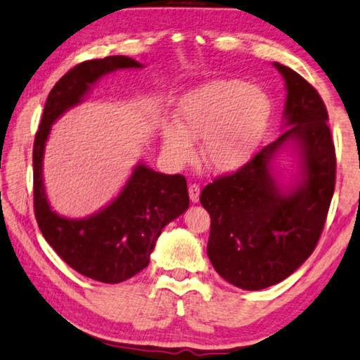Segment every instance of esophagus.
I'll use <instances>...</instances> for the list:
<instances>
[{"label":"esophagus","instance_id":"esophagus-1","mask_svg":"<svg viewBox=\"0 0 360 360\" xmlns=\"http://www.w3.org/2000/svg\"><path fill=\"white\" fill-rule=\"evenodd\" d=\"M189 197L192 203H198V198H200V186L189 184Z\"/></svg>","mask_w":360,"mask_h":360}]
</instances>
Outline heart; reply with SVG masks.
<instances>
[{"mask_svg": "<svg viewBox=\"0 0 360 360\" xmlns=\"http://www.w3.org/2000/svg\"><path fill=\"white\" fill-rule=\"evenodd\" d=\"M272 117L264 89L247 82L218 78L192 89L181 101L178 124L163 131V147L178 163L193 157V139H202V158L216 173H233L259 150Z\"/></svg>", "mask_w": 360, "mask_h": 360, "instance_id": "obj_1", "label": "heart"}]
</instances>
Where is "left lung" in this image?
<instances>
[{
  "instance_id": "left-lung-1",
  "label": "left lung",
  "mask_w": 360,
  "mask_h": 360,
  "mask_svg": "<svg viewBox=\"0 0 360 360\" xmlns=\"http://www.w3.org/2000/svg\"><path fill=\"white\" fill-rule=\"evenodd\" d=\"M274 67L287 88V129L200 195L211 218L208 258L224 281L242 290L282 282L309 258L335 191L336 157L323 101L292 68L278 62ZM285 148L299 160V174L288 186L280 184L273 168Z\"/></svg>"
}]
</instances>
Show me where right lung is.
Returning a JSON list of instances; mask_svg holds the SVG:
<instances>
[{
	"label": "right lung",
	"instance_id": "right-lung-1",
	"mask_svg": "<svg viewBox=\"0 0 360 360\" xmlns=\"http://www.w3.org/2000/svg\"><path fill=\"white\" fill-rule=\"evenodd\" d=\"M142 67L127 56H108L73 67L51 89L33 144V203L39 231L72 269L104 283L128 281L147 267L163 227L189 208L186 178L157 173L139 162L107 207L88 218L72 219L49 205L43 182L44 147L53 123L83 102L101 77Z\"/></svg>",
	"mask_w": 360,
	"mask_h": 360
}]
</instances>
